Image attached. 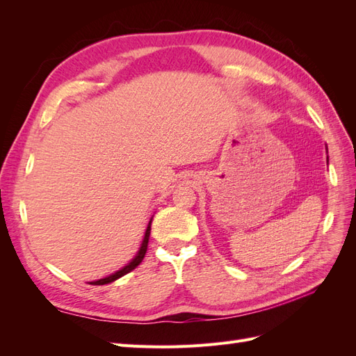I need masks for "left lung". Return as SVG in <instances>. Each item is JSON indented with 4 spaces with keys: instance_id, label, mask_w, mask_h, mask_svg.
<instances>
[{
    "instance_id": "8db88e82",
    "label": "left lung",
    "mask_w": 356,
    "mask_h": 356,
    "mask_svg": "<svg viewBox=\"0 0 356 356\" xmlns=\"http://www.w3.org/2000/svg\"><path fill=\"white\" fill-rule=\"evenodd\" d=\"M327 153H328V152H327ZM327 159H328V157H327Z\"/></svg>"
}]
</instances>
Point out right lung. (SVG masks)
<instances>
[{
  "label": "right lung",
  "instance_id": "right-lung-1",
  "mask_svg": "<svg viewBox=\"0 0 356 356\" xmlns=\"http://www.w3.org/2000/svg\"><path fill=\"white\" fill-rule=\"evenodd\" d=\"M152 221H153V218L149 220V222H148V225H147V230H145V234H144V239H143V242H141V246H139V250H138V252H136V255L132 258L131 261H129L124 267H122L120 270H117V272H114V273H111L110 276H106V277H102V279H98V281H93V282H90V285H105V284H111V282H114V281H117V279H120L122 276H124V275H127L129 272H132L134 268H136L139 264L143 263V260H144V257H145V252H147V246H148V239H149V233H152Z\"/></svg>",
  "mask_w": 356,
  "mask_h": 356
}]
</instances>
